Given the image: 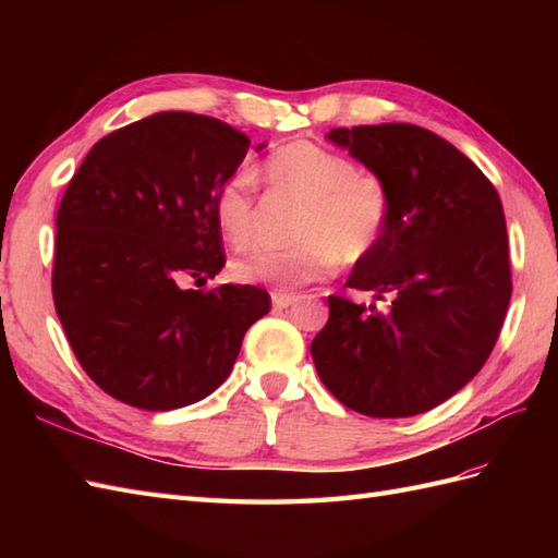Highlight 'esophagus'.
Listing matches in <instances>:
<instances>
[{
  "label": "esophagus",
  "mask_w": 558,
  "mask_h": 558,
  "mask_svg": "<svg viewBox=\"0 0 558 558\" xmlns=\"http://www.w3.org/2000/svg\"><path fill=\"white\" fill-rule=\"evenodd\" d=\"M270 300H272V306H278V310H286V306H290V304L300 300V294L276 290V292H270Z\"/></svg>",
  "instance_id": "esophagus-1"
}]
</instances>
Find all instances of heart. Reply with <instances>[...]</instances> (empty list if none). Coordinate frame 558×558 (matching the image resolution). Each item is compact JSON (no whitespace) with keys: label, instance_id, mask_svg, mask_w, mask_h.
<instances>
[{"label":"heart","instance_id":"b5f03b06","mask_svg":"<svg viewBox=\"0 0 558 558\" xmlns=\"http://www.w3.org/2000/svg\"><path fill=\"white\" fill-rule=\"evenodd\" d=\"M258 177L270 196L298 201L292 244L254 246L236 256L230 272L240 282H272L290 288L326 278L336 264L354 266L369 258L393 216V192L381 174L357 170L354 160L314 141L270 150ZM258 198L244 174H232L213 196V216L232 244L256 234Z\"/></svg>","mask_w":558,"mask_h":558}]
</instances>
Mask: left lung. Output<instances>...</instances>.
I'll use <instances>...</instances> for the list:
<instances>
[{
	"label": "left lung",
	"mask_w": 558,
	"mask_h": 558,
	"mask_svg": "<svg viewBox=\"0 0 558 558\" xmlns=\"http://www.w3.org/2000/svg\"><path fill=\"white\" fill-rule=\"evenodd\" d=\"M328 138L381 174L393 216L350 290L390 298L386 312L328 298L312 340L324 386L366 417H412L475 376L499 340L511 302L501 198L475 162L414 124L330 129Z\"/></svg>",
	"instance_id": "left-lung-1"
}]
</instances>
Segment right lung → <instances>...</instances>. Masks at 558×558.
<instances>
[{
  "mask_svg": "<svg viewBox=\"0 0 558 558\" xmlns=\"http://www.w3.org/2000/svg\"><path fill=\"white\" fill-rule=\"evenodd\" d=\"M248 144L216 117L158 112L102 136L71 177L52 300L83 372L114 400L153 412L204 400L270 312L254 286L184 288L225 266L213 196Z\"/></svg>",
  "mask_w": 558,
  "mask_h": 558,
  "instance_id": "right-lung-1",
  "label": "right lung"
}]
</instances>
